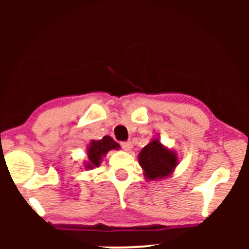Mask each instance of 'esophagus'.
I'll list each match as a JSON object with an SVG mask.
<instances>
[{
  "label": "esophagus",
  "mask_w": 249,
  "mask_h": 249,
  "mask_svg": "<svg viewBox=\"0 0 249 249\" xmlns=\"http://www.w3.org/2000/svg\"><path fill=\"white\" fill-rule=\"evenodd\" d=\"M122 147L124 151H131L132 150V142H122Z\"/></svg>",
  "instance_id": "obj_1"
}]
</instances>
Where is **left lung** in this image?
<instances>
[{"instance_id":"left-lung-1","label":"left lung","mask_w":249,"mask_h":249,"mask_svg":"<svg viewBox=\"0 0 249 249\" xmlns=\"http://www.w3.org/2000/svg\"><path fill=\"white\" fill-rule=\"evenodd\" d=\"M138 161L144 177L148 180H159L170 177L178 165V156L154 138L138 154Z\"/></svg>"}]
</instances>
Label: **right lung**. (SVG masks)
Instances as JSON below:
<instances>
[{
	"mask_svg": "<svg viewBox=\"0 0 249 249\" xmlns=\"http://www.w3.org/2000/svg\"><path fill=\"white\" fill-rule=\"evenodd\" d=\"M121 145L113 141L110 136H104L99 141H91L89 144L87 153L88 160L85 161V168L92 170V168L101 166L103 157L107 156V153L111 150H119Z\"/></svg>",
	"mask_w": 249,
	"mask_h": 249,
	"instance_id": "1",
	"label": "right lung"
}]
</instances>
